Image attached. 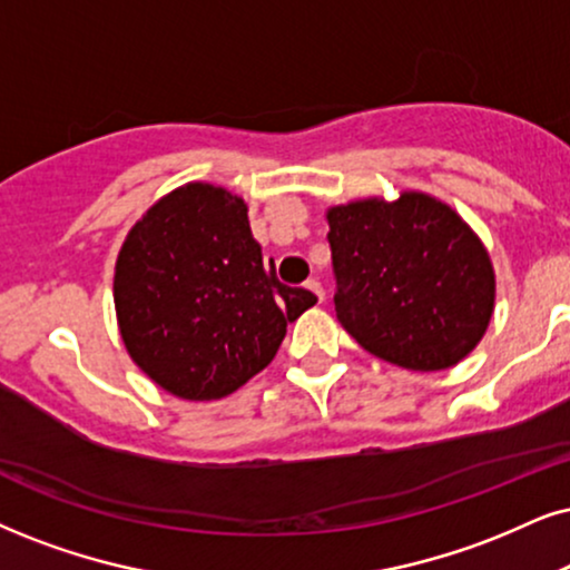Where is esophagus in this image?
<instances>
[{
    "label": "esophagus",
    "instance_id": "1",
    "mask_svg": "<svg viewBox=\"0 0 570 570\" xmlns=\"http://www.w3.org/2000/svg\"><path fill=\"white\" fill-rule=\"evenodd\" d=\"M306 291H312L320 301H325V291H322L320 279H306Z\"/></svg>",
    "mask_w": 570,
    "mask_h": 570
}]
</instances>
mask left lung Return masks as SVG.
Segmentation results:
<instances>
[{
    "label": "left lung",
    "mask_w": 570,
    "mask_h": 570,
    "mask_svg": "<svg viewBox=\"0 0 570 570\" xmlns=\"http://www.w3.org/2000/svg\"><path fill=\"white\" fill-rule=\"evenodd\" d=\"M335 314L377 360L414 372L454 367L494 314L487 245L452 206L417 189L327 208Z\"/></svg>",
    "instance_id": "8db88e82"
}]
</instances>
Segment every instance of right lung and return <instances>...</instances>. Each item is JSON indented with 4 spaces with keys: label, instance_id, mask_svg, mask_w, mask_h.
Masks as SVG:
<instances>
[{
    "label": "right lung",
    "instance_id": "right-lung-1",
    "mask_svg": "<svg viewBox=\"0 0 570 570\" xmlns=\"http://www.w3.org/2000/svg\"><path fill=\"white\" fill-rule=\"evenodd\" d=\"M114 301L131 362L171 396L210 402L258 375L317 296L264 266L240 195L187 181L129 229Z\"/></svg>",
    "mask_w": 570,
    "mask_h": 570
}]
</instances>
